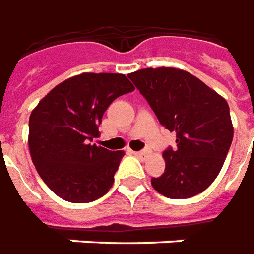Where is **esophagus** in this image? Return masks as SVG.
<instances>
[{
    "label": "esophagus",
    "mask_w": 254,
    "mask_h": 254,
    "mask_svg": "<svg viewBox=\"0 0 254 254\" xmlns=\"http://www.w3.org/2000/svg\"><path fill=\"white\" fill-rule=\"evenodd\" d=\"M134 154H135L136 157H139V159H145L149 154V152L147 150H141V152H134Z\"/></svg>",
    "instance_id": "obj_1"
}]
</instances>
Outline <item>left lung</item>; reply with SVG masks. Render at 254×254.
<instances>
[{"instance_id": "left-lung-1", "label": "left lung", "mask_w": 254, "mask_h": 254, "mask_svg": "<svg viewBox=\"0 0 254 254\" xmlns=\"http://www.w3.org/2000/svg\"><path fill=\"white\" fill-rule=\"evenodd\" d=\"M128 78L161 126L176 132V147L163 152L165 171L152 178L153 189L176 199L202 193L219 175L233 142L227 101L179 68H143Z\"/></svg>"}]
</instances>
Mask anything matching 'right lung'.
<instances>
[{"mask_svg":"<svg viewBox=\"0 0 254 254\" xmlns=\"http://www.w3.org/2000/svg\"><path fill=\"white\" fill-rule=\"evenodd\" d=\"M135 87L124 73L83 72L65 79L32 109L28 149L38 174L60 198L83 204L112 188L123 150L91 145L102 115Z\"/></svg>","mask_w":254,"mask_h":254,"instance_id":"right-lung-1","label":"right lung"}]
</instances>
